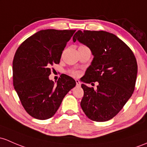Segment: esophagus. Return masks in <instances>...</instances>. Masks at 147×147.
Here are the masks:
<instances>
[{
    "label": "esophagus",
    "instance_id": "1",
    "mask_svg": "<svg viewBox=\"0 0 147 147\" xmlns=\"http://www.w3.org/2000/svg\"><path fill=\"white\" fill-rule=\"evenodd\" d=\"M75 82H76L77 86H80V85H81V83H80V82L78 80H75Z\"/></svg>",
    "mask_w": 147,
    "mask_h": 147
}]
</instances>
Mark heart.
<instances>
[{
    "instance_id": "b5f03b06",
    "label": "heart",
    "mask_w": 147,
    "mask_h": 147,
    "mask_svg": "<svg viewBox=\"0 0 147 147\" xmlns=\"http://www.w3.org/2000/svg\"><path fill=\"white\" fill-rule=\"evenodd\" d=\"M71 74H72V75H74V76H77V75H78V71L72 70V72H71Z\"/></svg>"
}]
</instances>
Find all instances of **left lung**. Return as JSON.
Here are the masks:
<instances>
[{
    "instance_id": "1",
    "label": "left lung",
    "mask_w": 147,
    "mask_h": 147,
    "mask_svg": "<svg viewBox=\"0 0 147 147\" xmlns=\"http://www.w3.org/2000/svg\"><path fill=\"white\" fill-rule=\"evenodd\" d=\"M76 40L88 46L94 55L82 81L98 83L96 90L82 84L81 107L90 120L107 121L121 111L133 94L137 60L129 46L109 32L78 30L73 36L74 42Z\"/></svg>"
}]
</instances>
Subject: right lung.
I'll list each match as a JSON object with an SVG mask.
<instances>
[{"label": "right lung", "instance_id": "1", "mask_svg": "<svg viewBox=\"0 0 147 147\" xmlns=\"http://www.w3.org/2000/svg\"><path fill=\"white\" fill-rule=\"evenodd\" d=\"M75 30L45 29L27 38L17 49L12 63L13 85L27 113L38 120L53 116L62 101L76 85L65 74L55 84L51 68L58 64Z\"/></svg>", "mask_w": 147, "mask_h": 147}]
</instances>
